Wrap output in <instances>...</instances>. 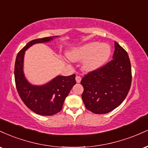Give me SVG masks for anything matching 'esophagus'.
I'll use <instances>...</instances> for the list:
<instances>
[{"mask_svg": "<svg viewBox=\"0 0 148 148\" xmlns=\"http://www.w3.org/2000/svg\"><path fill=\"white\" fill-rule=\"evenodd\" d=\"M76 81L77 83H80L81 81V77L80 76H76Z\"/></svg>", "mask_w": 148, "mask_h": 148, "instance_id": "34e87169", "label": "esophagus"}]
</instances>
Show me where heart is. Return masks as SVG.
Instances as JSON below:
<instances>
[{
    "label": "heart",
    "mask_w": 148,
    "mask_h": 148,
    "mask_svg": "<svg viewBox=\"0 0 148 148\" xmlns=\"http://www.w3.org/2000/svg\"><path fill=\"white\" fill-rule=\"evenodd\" d=\"M111 55V48L106 44L90 42L76 47L67 54L73 61L84 60V68L87 71H92L102 66L108 60Z\"/></svg>",
    "instance_id": "obj_1"
}]
</instances>
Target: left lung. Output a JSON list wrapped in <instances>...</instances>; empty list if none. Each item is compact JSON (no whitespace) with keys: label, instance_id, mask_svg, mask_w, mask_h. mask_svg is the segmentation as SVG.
I'll use <instances>...</instances> for the list:
<instances>
[{"label":"left lung","instance_id":"left-lung-1","mask_svg":"<svg viewBox=\"0 0 148 148\" xmlns=\"http://www.w3.org/2000/svg\"><path fill=\"white\" fill-rule=\"evenodd\" d=\"M113 60L85 74L82 99L88 111L95 114L109 113L121 104L132 84V67L128 53L115 42Z\"/></svg>","mask_w":148,"mask_h":148}]
</instances>
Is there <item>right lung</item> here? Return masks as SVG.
I'll list each match as a JSON object with an SVG mask.
<instances>
[{
    "label": "right lung",
    "mask_w": 148,
    "mask_h": 148,
    "mask_svg": "<svg viewBox=\"0 0 148 148\" xmlns=\"http://www.w3.org/2000/svg\"><path fill=\"white\" fill-rule=\"evenodd\" d=\"M53 37L36 39L28 42L18 53L14 64V79L18 94L25 105L32 111L41 115H53L60 112L64 101L76 84L75 74L69 76H58L48 84L42 86L30 84L23 72L25 51L36 43L51 40Z\"/></svg>",
    "instance_id": "1"
}]
</instances>
